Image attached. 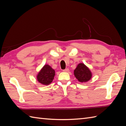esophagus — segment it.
I'll return each mask as SVG.
<instances>
[{
	"label": "esophagus",
	"mask_w": 126,
	"mask_h": 126,
	"mask_svg": "<svg viewBox=\"0 0 126 126\" xmlns=\"http://www.w3.org/2000/svg\"><path fill=\"white\" fill-rule=\"evenodd\" d=\"M63 72H69V69H64V70H63Z\"/></svg>",
	"instance_id": "1"
}]
</instances>
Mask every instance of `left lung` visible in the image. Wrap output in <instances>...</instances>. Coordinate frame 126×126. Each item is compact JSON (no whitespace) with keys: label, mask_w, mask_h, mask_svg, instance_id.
<instances>
[{"label":"left lung","mask_w":126,"mask_h":126,"mask_svg":"<svg viewBox=\"0 0 126 126\" xmlns=\"http://www.w3.org/2000/svg\"><path fill=\"white\" fill-rule=\"evenodd\" d=\"M74 75L79 81L81 83L86 82L91 79L92 73L90 70L84 63L78 64L74 70Z\"/></svg>","instance_id":"1"}]
</instances>
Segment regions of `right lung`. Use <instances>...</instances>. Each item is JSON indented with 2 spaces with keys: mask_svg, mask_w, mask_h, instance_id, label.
Listing matches in <instances>:
<instances>
[{
  "mask_svg": "<svg viewBox=\"0 0 126 126\" xmlns=\"http://www.w3.org/2000/svg\"><path fill=\"white\" fill-rule=\"evenodd\" d=\"M55 75V70L50 65L46 64L38 73L37 80L40 83L47 85L52 82Z\"/></svg>",
  "mask_w": 126,
  "mask_h": 126,
  "instance_id": "obj_1",
  "label": "right lung"
}]
</instances>
